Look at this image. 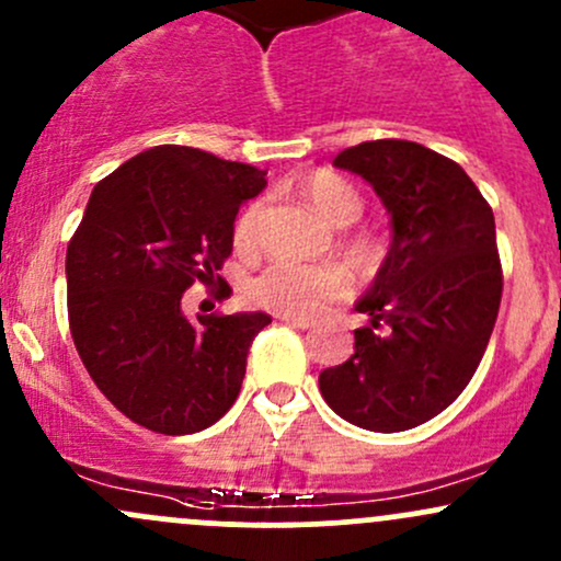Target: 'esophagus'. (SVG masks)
Listing matches in <instances>:
<instances>
[{
    "instance_id": "esophagus-1",
    "label": "esophagus",
    "mask_w": 561,
    "mask_h": 561,
    "mask_svg": "<svg viewBox=\"0 0 561 561\" xmlns=\"http://www.w3.org/2000/svg\"><path fill=\"white\" fill-rule=\"evenodd\" d=\"M276 320L285 322V325H293V328H300V330H309L314 328V322L306 320V317H296V314H276Z\"/></svg>"
}]
</instances>
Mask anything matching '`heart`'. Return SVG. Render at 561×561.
I'll return each instance as SVG.
<instances>
[{"label":"heart","instance_id":"obj_1","mask_svg":"<svg viewBox=\"0 0 561 561\" xmlns=\"http://www.w3.org/2000/svg\"><path fill=\"white\" fill-rule=\"evenodd\" d=\"M304 198L333 226H350L363 209L359 193L339 174L317 172L304 182ZM261 204H250L241 209L233 222V244L241 252L255 244V226ZM346 287L344 271L333 263H296L276 261L261 271L247 285V293L255 304L279 314L309 317L330 298L341 296Z\"/></svg>","mask_w":561,"mask_h":561}]
</instances>
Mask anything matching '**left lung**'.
<instances>
[{
  "label": "left lung",
  "instance_id": "1",
  "mask_svg": "<svg viewBox=\"0 0 561 561\" xmlns=\"http://www.w3.org/2000/svg\"><path fill=\"white\" fill-rule=\"evenodd\" d=\"M333 167L374 187L392 241L355 304L370 325L320 392L341 420L400 433L451 405L486 352L503 296L494 215L459 163L416 141H363Z\"/></svg>",
  "mask_w": 561,
  "mask_h": 561
}]
</instances>
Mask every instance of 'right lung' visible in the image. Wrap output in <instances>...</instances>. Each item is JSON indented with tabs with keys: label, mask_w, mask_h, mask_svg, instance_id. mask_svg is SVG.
Returning a JSON list of instances; mask_svg holds the SVG:
<instances>
[{
	"label": "right lung",
	"mask_w": 561,
	"mask_h": 561,
	"mask_svg": "<svg viewBox=\"0 0 561 561\" xmlns=\"http://www.w3.org/2000/svg\"><path fill=\"white\" fill-rule=\"evenodd\" d=\"M263 187L261 169L180 145L150 147L93 187L67 250L69 328L96 387L141 427L198 433L239 398L271 317L191 320L182 293L215 282L239 206Z\"/></svg>",
	"instance_id": "add662e5"
}]
</instances>
